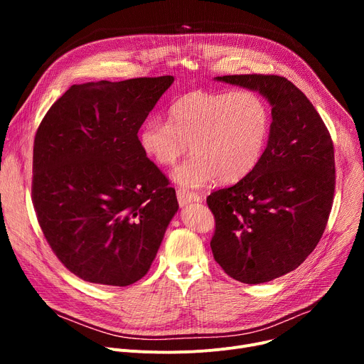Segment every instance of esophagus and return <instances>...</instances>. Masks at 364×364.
I'll use <instances>...</instances> for the list:
<instances>
[{
	"instance_id": "34e87169",
	"label": "esophagus",
	"mask_w": 364,
	"mask_h": 364,
	"mask_svg": "<svg viewBox=\"0 0 364 364\" xmlns=\"http://www.w3.org/2000/svg\"><path fill=\"white\" fill-rule=\"evenodd\" d=\"M177 199H178V203L181 208L187 206L188 203H193V202H200L202 198L196 193H188L186 192V190H177Z\"/></svg>"
}]
</instances>
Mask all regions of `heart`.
Listing matches in <instances>:
<instances>
[{
	"label": "heart",
	"mask_w": 364,
	"mask_h": 364,
	"mask_svg": "<svg viewBox=\"0 0 364 364\" xmlns=\"http://www.w3.org/2000/svg\"><path fill=\"white\" fill-rule=\"evenodd\" d=\"M270 134V110L251 91H193L168 107V122L146 119L139 129L144 156L169 166L188 150L193 155L172 171L184 190L235 183L257 166Z\"/></svg>",
	"instance_id": "heart-1"
}]
</instances>
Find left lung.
Returning <instances> with one entry per match:
<instances>
[{
    "label": "left lung",
    "mask_w": 364,
    "mask_h": 364,
    "mask_svg": "<svg viewBox=\"0 0 364 364\" xmlns=\"http://www.w3.org/2000/svg\"><path fill=\"white\" fill-rule=\"evenodd\" d=\"M215 81L258 92L272 106L257 166L206 202L215 217V261L236 280L259 284L295 270L318 243L335 190L333 144L320 114L277 75H227Z\"/></svg>",
    "instance_id": "8db88e82"
}]
</instances>
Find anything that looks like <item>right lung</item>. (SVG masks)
<instances>
[{
    "label": "right lung",
    "mask_w": 364,
    "mask_h": 364,
    "mask_svg": "<svg viewBox=\"0 0 364 364\" xmlns=\"http://www.w3.org/2000/svg\"><path fill=\"white\" fill-rule=\"evenodd\" d=\"M174 76L72 85L33 143L32 198L53 252L85 282L128 286L150 269L178 211L137 132Z\"/></svg>",
    "instance_id": "right-lung-1"
}]
</instances>
